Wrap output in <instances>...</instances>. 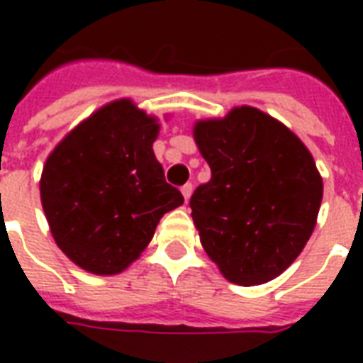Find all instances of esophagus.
I'll use <instances>...</instances> for the list:
<instances>
[{
  "instance_id": "1",
  "label": "esophagus",
  "mask_w": 363,
  "mask_h": 363,
  "mask_svg": "<svg viewBox=\"0 0 363 363\" xmlns=\"http://www.w3.org/2000/svg\"><path fill=\"white\" fill-rule=\"evenodd\" d=\"M181 192H182V196H184V199H190V196H192V192H194V184L192 182H186V184H184V186L181 188Z\"/></svg>"
}]
</instances>
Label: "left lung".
I'll use <instances>...</instances> for the list:
<instances>
[{"label": "left lung", "mask_w": 363, "mask_h": 363, "mask_svg": "<svg viewBox=\"0 0 363 363\" xmlns=\"http://www.w3.org/2000/svg\"><path fill=\"white\" fill-rule=\"evenodd\" d=\"M211 181L190 198L194 224L228 281L254 286L298 258L315 230L322 179L303 143L254 107L198 122Z\"/></svg>", "instance_id": "8db88e82"}]
</instances>
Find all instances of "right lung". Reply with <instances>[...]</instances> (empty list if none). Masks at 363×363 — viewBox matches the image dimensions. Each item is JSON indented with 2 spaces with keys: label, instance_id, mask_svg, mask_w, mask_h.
I'll return each instance as SVG.
<instances>
[{
  "label": "right lung",
  "instance_id": "1",
  "mask_svg": "<svg viewBox=\"0 0 363 363\" xmlns=\"http://www.w3.org/2000/svg\"><path fill=\"white\" fill-rule=\"evenodd\" d=\"M152 116L121 99L79 124L43 167L41 201L65 256L115 275L145 250L160 218L184 198L152 152Z\"/></svg>",
  "mask_w": 363,
  "mask_h": 363
}]
</instances>
